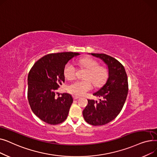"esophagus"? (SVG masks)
I'll use <instances>...</instances> for the list:
<instances>
[{
	"label": "esophagus",
	"mask_w": 157,
	"mask_h": 157,
	"mask_svg": "<svg viewBox=\"0 0 157 157\" xmlns=\"http://www.w3.org/2000/svg\"><path fill=\"white\" fill-rule=\"evenodd\" d=\"M79 98V97H78V96H75V95H73V98H74V100H76V99H78Z\"/></svg>",
	"instance_id": "1"
}]
</instances>
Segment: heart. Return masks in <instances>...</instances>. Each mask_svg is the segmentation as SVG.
I'll list each match as a JSON object with an SVG mask.
<instances>
[{
  "mask_svg": "<svg viewBox=\"0 0 157 157\" xmlns=\"http://www.w3.org/2000/svg\"><path fill=\"white\" fill-rule=\"evenodd\" d=\"M81 67L86 69L84 75L85 79L73 82L68 86V91L75 96L84 95L92 88V82L95 86H100L106 81L108 76V70L90 57H84L78 62ZM76 69L72 63L65 64L63 69L65 78L72 80L76 76Z\"/></svg>",
  "mask_w": 157,
  "mask_h": 157,
  "instance_id": "1",
  "label": "heart"
}]
</instances>
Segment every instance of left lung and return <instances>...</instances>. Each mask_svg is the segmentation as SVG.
<instances>
[{
  "instance_id": "1",
  "label": "left lung",
  "mask_w": 157,
  "mask_h": 157,
  "mask_svg": "<svg viewBox=\"0 0 157 157\" xmlns=\"http://www.w3.org/2000/svg\"><path fill=\"white\" fill-rule=\"evenodd\" d=\"M91 55L99 58L108 65V78L105 84L93 94L102 100L98 102L88 100L83 115L89 124L103 125L113 120L121 111L128 94V79L124 67L114 58L104 53Z\"/></svg>"
}]
</instances>
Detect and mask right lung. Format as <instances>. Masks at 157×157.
Instances as JSON below:
<instances>
[{"mask_svg":"<svg viewBox=\"0 0 157 157\" xmlns=\"http://www.w3.org/2000/svg\"><path fill=\"white\" fill-rule=\"evenodd\" d=\"M75 52L48 54L37 60L28 76V100L33 111L41 120L57 125L67 118L73 102L72 96L63 93L55 97V90L65 82L63 69Z\"/></svg>","mask_w":157,"mask_h":157,"instance_id":"1","label":"right lung"}]
</instances>
